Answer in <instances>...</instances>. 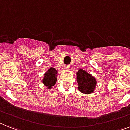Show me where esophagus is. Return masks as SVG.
<instances>
[{"label":"esophagus","mask_w":130,"mask_h":130,"mask_svg":"<svg viewBox=\"0 0 130 130\" xmlns=\"http://www.w3.org/2000/svg\"><path fill=\"white\" fill-rule=\"evenodd\" d=\"M64 68H65V69L68 70V69H69V68H70V65H68V64H66V65H65Z\"/></svg>","instance_id":"34e87169"}]
</instances>
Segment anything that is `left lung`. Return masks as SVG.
I'll return each mask as SVG.
<instances>
[{"label":"left lung","instance_id":"obj_1","mask_svg":"<svg viewBox=\"0 0 130 130\" xmlns=\"http://www.w3.org/2000/svg\"><path fill=\"white\" fill-rule=\"evenodd\" d=\"M76 74L79 91L84 94H90L94 92L96 85L95 78L82 69L79 70Z\"/></svg>","mask_w":130,"mask_h":130}]
</instances>
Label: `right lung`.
Here are the masks:
<instances>
[{"label": "right lung", "mask_w": 130, "mask_h": 130, "mask_svg": "<svg viewBox=\"0 0 130 130\" xmlns=\"http://www.w3.org/2000/svg\"><path fill=\"white\" fill-rule=\"evenodd\" d=\"M56 74H57V71L56 70V69L51 68L44 74L42 82L45 86L48 87V89L51 88V87L54 86L57 81Z\"/></svg>", "instance_id": "1"}]
</instances>
